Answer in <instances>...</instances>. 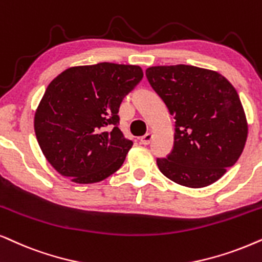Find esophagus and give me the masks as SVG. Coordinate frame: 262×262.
I'll list each match as a JSON object with an SVG mask.
<instances>
[{
	"mask_svg": "<svg viewBox=\"0 0 262 262\" xmlns=\"http://www.w3.org/2000/svg\"><path fill=\"white\" fill-rule=\"evenodd\" d=\"M151 138H152V134L151 132H148V134H145L144 136H142V137L139 138V142H141V144L148 145L149 143H150Z\"/></svg>",
	"mask_w": 262,
	"mask_h": 262,
	"instance_id": "34e87169",
	"label": "esophagus"
}]
</instances>
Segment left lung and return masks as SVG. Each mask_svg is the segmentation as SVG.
Instances as JSON below:
<instances>
[{"label": "left lung", "mask_w": 262, "mask_h": 262, "mask_svg": "<svg viewBox=\"0 0 262 262\" xmlns=\"http://www.w3.org/2000/svg\"><path fill=\"white\" fill-rule=\"evenodd\" d=\"M145 76L176 120L173 148L156 159L159 169L189 188L213 184L246 145L247 119L236 89L218 72L189 64L149 67Z\"/></svg>", "instance_id": "obj_1"}]
</instances>
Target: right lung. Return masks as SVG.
Instances as JSON below:
<instances>
[{"label": "right lung", "mask_w": 262, "mask_h": 262, "mask_svg": "<svg viewBox=\"0 0 262 262\" xmlns=\"http://www.w3.org/2000/svg\"><path fill=\"white\" fill-rule=\"evenodd\" d=\"M143 78L134 64L71 67L47 88L35 115L37 141L60 174L80 184L121 167L132 141L119 128L124 97Z\"/></svg>", "instance_id": "1"}]
</instances>
